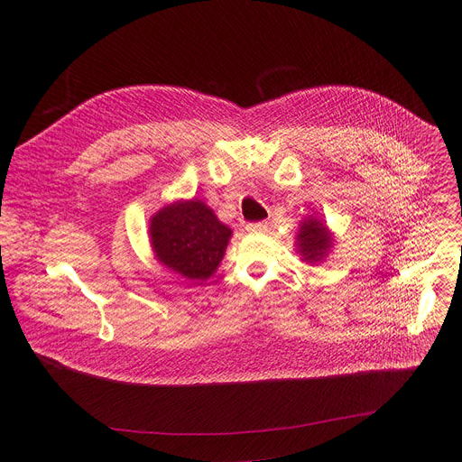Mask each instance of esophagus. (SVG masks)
<instances>
[{
  "instance_id": "1",
  "label": "esophagus",
  "mask_w": 462,
  "mask_h": 462,
  "mask_svg": "<svg viewBox=\"0 0 462 462\" xmlns=\"http://www.w3.org/2000/svg\"><path fill=\"white\" fill-rule=\"evenodd\" d=\"M245 228H247V232H251V234H260V232H265V228H268V225H265V223H249Z\"/></svg>"
}]
</instances>
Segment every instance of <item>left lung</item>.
<instances>
[{"label":"left lung","mask_w":462,"mask_h":462,"mask_svg":"<svg viewBox=\"0 0 462 462\" xmlns=\"http://www.w3.org/2000/svg\"><path fill=\"white\" fill-rule=\"evenodd\" d=\"M296 245L303 262L317 263L322 262L331 251L333 236L329 228L324 225L322 218L310 215L300 225Z\"/></svg>","instance_id":"obj_1"}]
</instances>
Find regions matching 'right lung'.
I'll return each mask as SVG.
<instances>
[{
	"mask_svg": "<svg viewBox=\"0 0 462 462\" xmlns=\"http://www.w3.org/2000/svg\"><path fill=\"white\" fill-rule=\"evenodd\" d=\"M230 237L232 230L197 199L168 204L150 221L157 260L190 281H206L217 272Z\"/></svg>",
	"mask_w": 462,
	"mask_h": 462,
	"instance_id": "add662e5",
	"label": "right lung"
}]
</instances>
